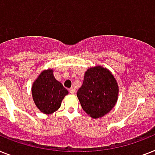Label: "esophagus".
Wrapping results in <instances>:
<instances>
[{
    "mask_svg": "<svg viewBox=\"0 0 155 155\" xmlns=\"http://www.w3.org/2000/svg\"><path fill=\"white\" fill-rule=\"evenodd\" d=\"M69 93H70V94H71V95L75 94V89H74L73 87H71V88H69Z\"/></svg>",
    "mask_w": 155,
    "mask_h": 155,
    "instance_id": "esophagus-1",
    "label": "esophagus"
}]
</instances>
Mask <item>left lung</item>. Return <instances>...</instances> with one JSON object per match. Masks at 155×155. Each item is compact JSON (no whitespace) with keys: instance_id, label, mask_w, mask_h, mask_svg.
<instances>
[{"instance_id":"obj_1","label":"left lung","mask_w":155,"mask_h":155,"mask_svg":"<svg viewBox=\"0 0 155 155\" xmlns=\"http://www.w3.org/2000/svg\"><path fill=\"white\" fill-rule=\"evenodd\" d=\"M118 95L119 86L115 78L102 66L87 70L83 85L77 91L82 108L93 119L107 114L116 104Z\"/></svg>"}]
</instances>
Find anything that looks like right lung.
<instances>
[{
    "mask_svg": "<svg viewBox=\"0 0 155 155\" xmlns=\"http://www.w3.org/2000/svg\"><path fill=\"white\" fill-rule=\"evenodd\" d=\"M68 94V91L55 79L52 69L43 71L32 87L34 103L41 112L46 114L56 111Z\"/></svg>",
    "mask_w": 155,
    "mask_h": 155,
    "instance_id": "obj_1",
    "label": "right lung"
}]
</instances>
